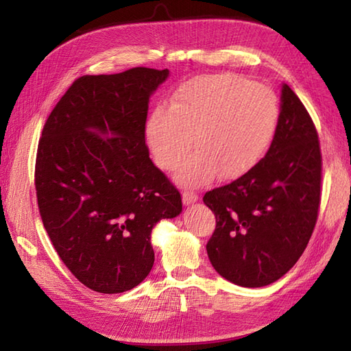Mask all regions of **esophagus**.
<instances>
[{"instance_id":"esophagus-1","label":"esophagus","mask_w":351,"mask_h":351,"mask_svg":"<svg viewBox=\"0 0 351 351\" xmlns=\"http://www.w3.org/2000/svg\"><path fill=\"white\" fill-rule=\"evenodd\" d=\"M197 193L193 191V190H184L182 191V202L184 205H190V204H195L197 200Z\"/></svg>"}]
</instances>
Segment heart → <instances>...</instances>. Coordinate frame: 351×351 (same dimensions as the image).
I'll return each mask as SVG.
<instances>
[{
  "instance_id": "b5f03b06",
  "label": "heart",
  "mask_w": 351,
  "mask_h": 351,
  "mask_svg": "<svg viewBox=\"0 0 351 351\" xmlns=\"http://www.w3.org/2000/svg\"><path fill=\"white\" fill-rule=\"evenodd\" d=\"M279 117V98L271 88L238 73H213L181 84L170 107H155L145 136L162 170H175L195 149L176 180L199 187L215 173L229 180L255 166L271 143Z\"/></svg>"
}]
</instances>
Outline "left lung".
I'll list each match as a JSON object with an SVG mask.
<instances>
[{
  "label": "left lung",
  "instance_id": "8db88e82",
  "mask_svg": "<svg viewBox=\"0 0 351 351\" xmlns=\"http://www.w3.org/2000/svg\"><path fill=\"white\" fill-rule=\"evenodd\" d=\"M315 125L288 84L270 149L247 173L206 191L215 215L208 258L221 278L245 288L280 279L306 249L322 199Z\"/></svg>",
  "mask_w": 351,
  "mask_h": 351
}]
</instances>
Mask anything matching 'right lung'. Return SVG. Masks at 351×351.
<instances>
[{
  "instance_id": "obj_1",
  "label": "right lung",
  "mask_w": 351,
  "mask_h": 351,
  "mask_svg": "<svg viewBox=\"0 0 351 351\" xmlns=\"http://www.w3.org/2000/svg\"><path fill=\"white\" fill-rule=\"evenodd\" d=\"M167 77L149 68L84 75L43 126L34 170L43 226L64 265L96 293L143 282L154 226L182 211L145 141L149 98Z\"/></svg>"
}]
</instances>
